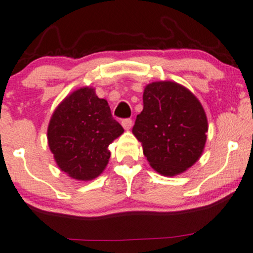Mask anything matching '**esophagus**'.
I'll list each match as a JSON object with an SVG mask.
<instances>
[{"label": "esophagus", "mask_w": 253, "mask_h": 253, "mask_svg": "<svg viewBox=\"0 0 253 253\" xmlns=\"http://www.w3.org/2000/svg\"><path fill=\"white\" fill-rule=\"evenodd\" d=\"M121 125H122V127H124L125 129H127V131H128V129L132 128L133 121L131 120V119H125V120H122Z\"/></svg>", "instance_id": "34e87169"}]
</instances>
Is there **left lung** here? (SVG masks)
I'll use <instances>...</instances> for the list:
<instances>
[{
    "label": "left lung",
    "instance_id": "8db88e82",
    "mask_svg": "<svg viewBox=\"0 0 253 253\" xmlns=\"http://www.w3.org/2000/svg\"><path fill=\"white\" fill-rule=\"evenodd\" d=\"M143 112L132 133L158 174L175 176L192 167L207 143V114L199 99L175 82H154L145 86Z\"/></svg>",
    "mask_w": 253,
    "mask_h": 253
}]
</instances>
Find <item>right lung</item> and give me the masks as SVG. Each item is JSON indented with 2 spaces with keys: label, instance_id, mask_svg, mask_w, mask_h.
Returning <instances> with one entry per match:
<instances>
[{
  "label": "right lung",
  "instance_id": "right-lung-1",
  "mask_svg": "<svg viewBox=\"0 0 253 253\" xmlns=\"http://www.w3.org/2000/svg\"><path fill=\"white\" fill-rule=\"evenodd\" d=\"M124 133L108 102L84 86L65 97L50 118L48 145L57 167L72 179L90 181L110 158L108 146Z\"/></svg>",
  "mask_w": 253,
  "mask_h": 253
}]
</instances>
